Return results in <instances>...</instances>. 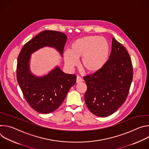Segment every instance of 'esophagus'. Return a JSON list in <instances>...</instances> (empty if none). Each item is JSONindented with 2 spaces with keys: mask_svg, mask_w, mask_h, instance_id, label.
<instances>
[{
  "mask_svg": "<svg viewBox=\"0 0 149 149\" xmlns=\"http://www.w3.org/2000/svg\"><path fill=\"white\" fill-rule=\"evenodd\" d=\"M82 81H83V79L81 77H79V76L77 77V80H76L77 83H79L81 82H82Z\"/></svg>",
  "mask_w": 149,
  "mask_h": 149,
  "instance_id": "1",
  "label": "esophagus"
}]
</instances>
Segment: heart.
Segmentation results:
<instances>
[{
  "label": "heart",
  "instance_id": "obj_1",
  "mask_svg": "<svg viewBox=\"0 0 149 149\" xmlns=\"http://www.w3.org/2000/svg\"><path fill=\"white\" fill-rule=\"evenodd\" d=\"M69 50L63 53V59L68 68L76 67L78 59L82 58V68L87 72L94 73L101 70L107 62L110 47L104 37L87 36L72 42Z\"/></svg>",
  "mask_w": 149,
  "mask_h": 149
}]
</instances>
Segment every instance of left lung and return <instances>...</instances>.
I'll use <instances>...</instances> for the list:
<instances>
[{"label": "left lung", "mask_w": 149, "mask_h": 149, "mask_svg": "<svg viewBox=\"0 0 149 149\" xmlns=\"http://www.w3.org/2000/svg\"><path fill=\"white\" fill-rule=\"evenodd\" d=\"M133 70L125 47L112 38V47L107 62L100 71L84 76L87 87L85 102L94 115L104 117L116 112L128 96Z\"/></svg>", "instance_id": "8db88e82"}]
</instances>
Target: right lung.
Here are the masks:
<instances>
[{"label":"right lung","mask_w":149,"mask_h":149,"mask_svg":"<svg viewBox=\"0 0 149 149\" xmlns=\"http://www.w3.org/2000/svg\"><path fill=\"white\" fill-rule=\"evenodd\" d=\"M67 40L61 32L44 31L25 44L17 58L16 77L24 96L31 107L42 114L56 110L64 100L68 91L76 82L75 74L63 72L58 67L48 74L37 77L29 70L31 55L44 47L57 49L62 56Z\"/></svg>","instance_id":"add662e5"}]
</instances>
